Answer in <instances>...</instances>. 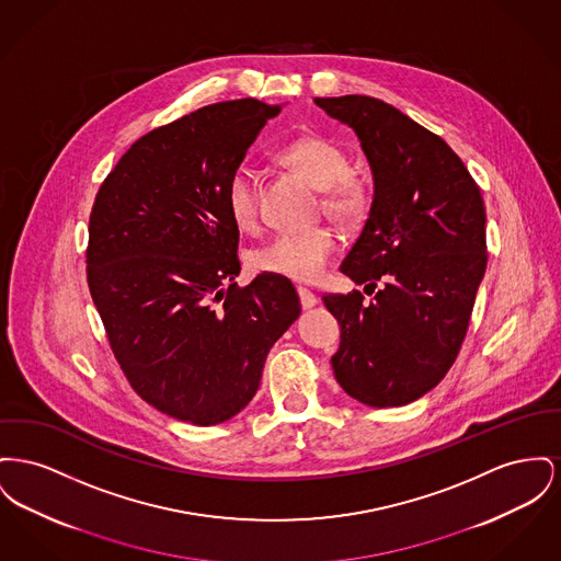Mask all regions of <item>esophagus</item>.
Wrapping results in <instances>:
<instances>
[{"mask_svg":"<svg viewBox=\"0 0 561 561\" xmlns=\"http://www.w3.org/2000/svg\"><path fill=\"white\" fill-rule=\"evenodd\" d=\"M298 298H300V305H302V309H311V307H316L318 305V297L311 293V290H307V288H297Z\"/></svg>","mask_w":561,"mask_h":561,"instance_id":"1","label":"esophagus"}]
</instances>
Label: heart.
I'll return each mask as SVG.
<instances>
[{"label": "heart", "mask_w": 561, "mask_h": 561, "mask_svg": "<svg viewBox=\"0 0 561 561\" xmlns=\"http://www.w3.org/2000/svg\"><path fill=\"white\" fill-rule=\"evenodd\" d=\"M277 161L305 175L322 193V207L343 225H358L370 209V191L352 173L347 152L327 137L307 135L284 144ZM227 209L241 231L259 229V173L239 163L225 188ZM341 248L339 232L330 227L282 232L252 252V266L261 273L295 282L320 279Z\"/></svg>", "instance_id": "heart-1"}]
</instances>
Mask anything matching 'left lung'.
I'll return each mask as SVG.
<instances>
[{"instance_id":"left-lung-1","label":"left lung","mask_w":561,"mask_h":561,"mask_svg":"<svg viewBox=\"0 0 561 561\" xmlns=\"http://www.w3.org/2000/svg\"><path fill=\"white\" fill-rule=\"evenodd\" d=\"M313 101L356 131L375 182L368 220L341 264L375 298L322 297L341 327L332 370L364 404L402 407L458 358L488 266L483 197L460 157L394 105L366 95Z\"/></svg>"}]
</instances>
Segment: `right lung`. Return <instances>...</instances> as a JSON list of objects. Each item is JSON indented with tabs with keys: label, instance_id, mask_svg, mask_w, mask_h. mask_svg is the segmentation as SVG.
<instances>
[{
	"label": "right lung",
	"instance_id": "right-lung-1",
	"mask_svg": "<svg viewBox=\"0 0 561 561\" xmlns=\"http://www.w3.org/2000/svg\"><path fill=\"white\" fill-rule=\"evenodd\" d=\"M279 105H205L146 133L107 173L89 220L87 279L133 390L169 417L216 426L256 394L300 316L288 277L239 288L225 188Z\"/></svg>",
	"mask_w": 561,
	"mask_h": 561
}]
</instances>
